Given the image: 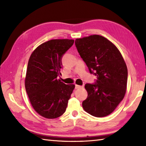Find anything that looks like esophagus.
Instances as JSON below:
<instances>
[{"mask_svg":"<svg viewBox=\"0 0 146 146\" xmlns=\"http://www.w3.org/2000/svg\"><path fill=\"white\" fill-rule=\"evenodd\" d=\"M83 88V86H79V85H77V84H75V88L76 89H79V88Z\"/></svg>","mask_w":146,"mask_h":146,"instance_id":"esophagus-1","label":"esophagus"}]
</instances>
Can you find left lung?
Instances as JSON below:
<instances>
[{"label":"left lung","mask_w":146,"mask_h":146,"mask_svg":"<svg viewBox=\"0 0 146 146\" xmlns=\"http://www.w3.org/2000/svg\"><path fill=\"white\" fill-rule=\"evenodd\" d=\"M79 55L91 73L97 76L95 84H86L88 97L82 102L85 111L96 117L111 114L124 97L127 68L118 48L107 38L93 35L75 40Z\"/></svg>","instance_id":"1"}]
</instances>
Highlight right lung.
<instances>
[{
    "label": "right lung",
    "mask_w": 146,
    "mask_h": 146,
    "mask_svg": "<svg viewBox=\"0 0 146 146\" xmlns=\"http://www.w3.org/2000/svg\"><path fill=\"white\" fill-rule=\"evenodd\" d=\"M72 39H53L38 46L29 57L25 88L32 107L42 117L56 118L66 111L75 88L57 79L62 57L73 46Z\"/></svg>",
    "instance_id": "right-lung-1"
}]
</instances>
